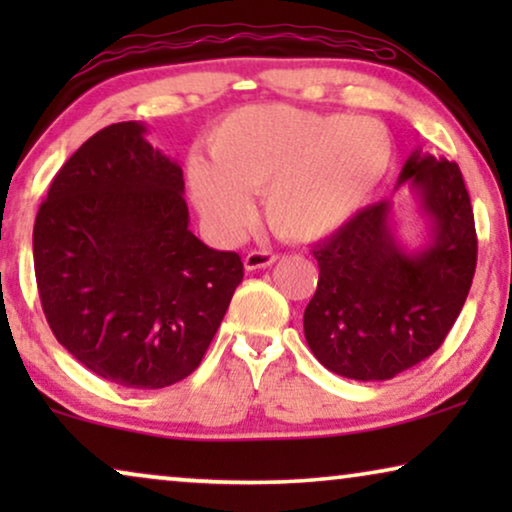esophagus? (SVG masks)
<instances>
[{"label": "esophagus", "instance_id": "esophagus-1", "mask_svg": "<svg viewBox=\"0 0 512 512\" xmlns=\"http://www.w3.org/2000/svg\"><path fill=\"white\" fill-rule=\"evenodd\" d=\"M277 261V254H272V251H249L247 256H244V268L247 270H261V268H268Z\"/></svg>", "mask_w": 512, "mask_h": 512}]
</instances>
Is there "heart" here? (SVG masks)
<instances>
[{"label":"heart","mask_w":512,"mask_h":512,"mask_svg":"<svg viewBox=\"0 0 512 512\" xmlns=\"http://www.w3.org/2000/svg\"><path fill=\"white\" fill-rule=\"evenodd\" d=\"M209 156L188 158V191L202 223L223 242L254 219L263 193L279 237L314 242L338 233L380 186L394 139L375 118L314 114L284 104L230 111L207 137Z\"/></svg>","instance_id":"obj_1"}]
</instances>
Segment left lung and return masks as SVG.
<instances>
[{
    "mask_svg": "<svg viewBox=\"0 0 512 512\" xmlns=\"http://www.w3.org/2000/svg\"><path fill=\"white\" fill-rule=\"evenodd\" d=\"M401 188L415 198L419 247L403 240L394 200H382L312 249L319 282L305 340L321 366L347 380H391L436 352L475 275L478 240L459 165L415 149Z\"/></svg>",
    "mask_w": 512,
    "mask_h": 512,
    "instance_id": "8db88e82",
    "label": "left lung"
}]
</instances>
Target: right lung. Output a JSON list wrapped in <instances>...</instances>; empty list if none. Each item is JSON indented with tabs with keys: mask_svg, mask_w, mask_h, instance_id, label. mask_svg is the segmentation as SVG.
<instances>
[{
	"mask_svg": "<svg viewBox=\"0 0 512 512\" xmlns=\"http://www.w3.org/2000/svg\"><path fill=\"white\" fill-rule=\"evenodd\" d=\"M184 172L146 125L95 132L34 221V275L62 347L104 380L163 389L200 366L244 268L188 228Z\"/></svg>",
	"mask_w": 512,
	"mask_h": 512,
	"instance_id": "1",
	"label": "right lung"
}]
</instances>
